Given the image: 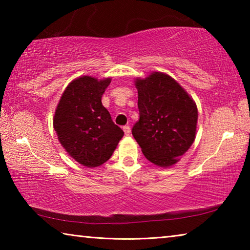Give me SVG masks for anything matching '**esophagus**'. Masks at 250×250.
Masks as SVG:
<instances>
[{
	"label": "esophagus",
	"instance_id": "esophagus-1",
	"mask_svg": "<svg viewBox=\"0 0 250 250\" xmlns=\"http://www.w3.org/2000/svg\"><path fill=\"white\" fill-rule=\"evenodd\" d=\"M124 132H125V135H130L131 130H130V126L129 125H125L124 126Z\"/></svg>",
	"mask_w": 250,
	"mask_h": 250
}]
</instances>
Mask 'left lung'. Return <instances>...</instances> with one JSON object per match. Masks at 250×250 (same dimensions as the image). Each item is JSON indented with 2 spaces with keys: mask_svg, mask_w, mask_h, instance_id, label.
I'll return each mask as SVG.
<instances>
[{
  "mask_svg": "<svg viewBox=\"0 0 250 250\" xmlns=\"http://www.w3.org/2000/svg\"><path fill=\"white\" fill-rule=\"evenodd\" d=\"M134 84L140 119L132 135L151 163L174 166L195 140V101L174 78L160 71L134 79Z\"/></svg>",
  "mask_w": 250,
  "mask_h": 250,
  "instance_id": "left-lung-1",
  "label": "left lung"
}]
</instances>
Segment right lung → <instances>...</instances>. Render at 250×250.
<instances>
[{
	"mask_svg": "<svg viewBox=\"0 0 250 250\" xmlns=\"http://www.w3.org/2000/svg\"><path fill=\"white\" fill-rule=\"evenodd\" d=\"M111 78L82 76L70 82L53 117L58 141L75 161L97 167L111 158L124 131L113 124L101 97Z\"/></svg>",
	"mask_w": 250,
	"mask_h": 250,
	"instance_id": "1",
	"label": "right lung"
}]
</instances>
